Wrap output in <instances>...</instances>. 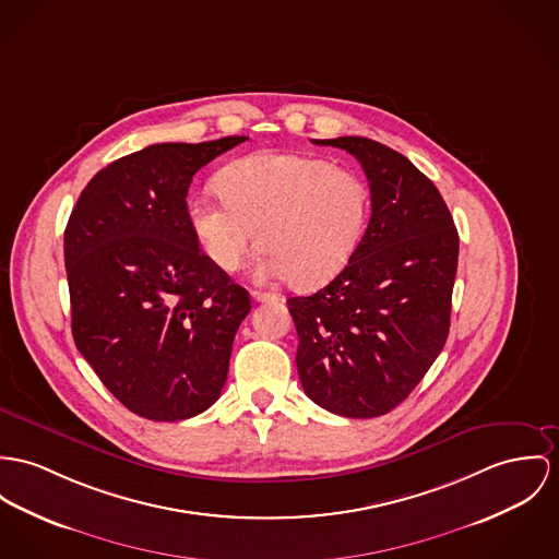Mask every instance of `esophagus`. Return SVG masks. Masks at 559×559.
<instances>
[{
    "instance_id": "obj_1",
    "label": "esophagus",
    "mask_w": 559,
    "mask_h": 559,
    "mask_svg": "<svg viewBox=\"0 0 559 559\" xmlns=\"http://www.w3.org/2000/svg\"><path fill=\"white\" fill-rule=\"evenodd\" d=\"M251 296H253V300L255 301H270V300H276V296L274 294H265V292H251Z\"/></svg>"
}]
</instances>
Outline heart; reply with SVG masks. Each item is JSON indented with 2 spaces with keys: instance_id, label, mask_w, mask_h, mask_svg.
<instances>
[{
  "instance_id": "1",
  "label": "heart",
  "mask_w": 559,
  "mask_h": 559,
  "mask_svg": "<svg viewBox=\"0 0 559 559\" xmlns=\"http://www.w3.org/2000/svg\"><path fill=\"white\" fill-rule=\"evenodd\" d=\"M218 191L223 198L189 202L204 255L234 272L261 240L259 278H294L300 287L323 285L343 270L370 215L359 174L308 155L240 157L218 176Z\"/></svg>"
}]
</instances>
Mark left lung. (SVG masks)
I'll return each mask as SVG.
<instances>
[{"label": "left lung", "mask_w": 559, "mask_h": 559, "mask_svg": "<svg viewBox=\"0 0 559 559\" xmlns=\"http://www.w3.org/2000/svg\"><path fill=\"white\" fill-rule=\"evenodd\" d=\"M314 144L361 164L372 215L343 272L287 300L298 374L314 404L370 419L404 402L447 343L460 236L436 185L397 151L359 135Z\"/></svg>", "instance_id": "8db88e82"}]
</instances>
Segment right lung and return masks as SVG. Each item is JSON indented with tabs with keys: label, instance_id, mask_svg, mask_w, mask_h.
Returning a JSON list of instances; mask_svg holds the SVG:
<instances>
[{
	"label": "right lung",
	"instance_id": "right-lung-1",
	"mask_svg": "<svg viewBox=\"0 0 559 559\" xmlns=\"http://www.w3.org/2000/svg\"><path fill=\"white\" fill-rule=\"evenodd\" d=\"M151 144L95 174L63 234L72 336L131 413L182 421L213 406L251 310L200 251L187 193L195 173L245 142Z\"/></svg>",
	"mask_w": 559,
	"mask_h": 559
}]
</instances>
